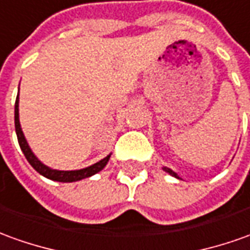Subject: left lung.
I'll return each instance as SVG.
<instances>
[{
  "instance_id": "left-lung-1",
  "label": "left lung",
  "mask_w": 250,
  "mask_h": 250,
  "mask_svg": "<svg viewBox=\"0 0 250 250\" xmlns=\"http://www.w3.org/2000/svg\"><path fill=\"white\" fill-rule=\"evenodd\" d=\"M162 168H163V171H166V173H167V174L171 175V177H174V178H177V180H181L180 175L177 174L175 171H173L171 168H168V167H162Z\"/></svg>"
}]
</instances>
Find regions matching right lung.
I'll return each mask as SVG.
<instances>
[{
  "label": "right lung",
  "mask_w": 250,
  "mask_h": 250,
  "mask_svg": "<svg viewBox=\"0 0 250 250\" xmlns=\"http://www.w3.org/2000/svg\"><path fill=\"white\" fill-rule=\"evenodd\" d=\"M15 128H16L19 146L21 148L25 159L28 161V163H30L32 167L35 168L39 174L46 177V178H49L51 181H57V182H76V181L92 177V175H95L96 173H99L101 170L104 168V166L107 165L108 159H110V156H111V154H108L106 158H103V159L96 162L94 165H91L88 167L79 168V170H57V168H51L47 165H44L32 152L30 144H28V142H27V139H25V136L23 133V129H21V125H20V118H19V94H17L16 103H15Z\"/></svg>",
  "instance_id": "obj_1"
}]
</instances>
